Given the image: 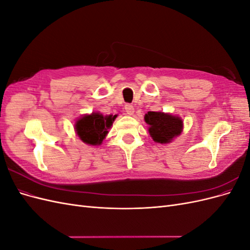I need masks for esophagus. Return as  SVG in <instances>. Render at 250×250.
Listing matches in <instances>:
<instances>
[{"label":"esophagus","instance_id":"34e87169","mask_svg":"<svg viewBox=\"0 0 250 250\" xmlns=\"http://www.w3.org/2000/svg\"><path fill=\"white\" fill-rule=\"evenodd\" d=\"M125 111H126L127 115L131 116V115H133V112H134V107L132 106L131 104H126L125 105Z\"/></svg>","mask_w":250,"mask_h":250}]
</instances>
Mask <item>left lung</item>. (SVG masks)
Masks as SVG:
<instances>
[{
	"mask_svg": "<svg viewBox=\"0 0 250 250\" xmlns=\"http://www.w3.org/2000/svg\"><path fill=\"white\" fill-rule=\"evenodd\" d=\"M146 123L150 126L149 133L156 143H170L183 130V121L178 117L164 112L149 111L145 115Z\"/></svg>",
	"mask_w": 250,
	"mask_h": 250,
	"instance_id": "obj_1",
	"label": "left lung"
}]
</instances>
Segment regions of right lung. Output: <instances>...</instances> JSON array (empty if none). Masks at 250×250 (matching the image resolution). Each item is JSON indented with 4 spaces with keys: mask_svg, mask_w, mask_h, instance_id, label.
<instances>
[{
    "mask_svg": "<svg viewBox=\"0 0 250 250\" xmlns=\"http://www.w3.org/2000/svg\"><path fill=\"white\" fill-rule=\"evenodd\" d=\"M116 118L117 116L109 115L104 117L99 112H93L92 115L79 119L76 122L75 129L82 142L88 145H100Z\"/></svg>",
    "mask_w": 250,
    "mask_h": 250,
    "instance_id": "add662e5",
    "label": "right lung"
}]
</instances>
